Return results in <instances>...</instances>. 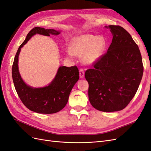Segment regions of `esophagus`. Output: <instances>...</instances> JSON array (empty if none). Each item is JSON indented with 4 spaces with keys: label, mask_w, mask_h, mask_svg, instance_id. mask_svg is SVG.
Wrapping results in <instances>:
<instances>
[{
    "label": "esophagus",
    "mask_w": 151,
    "mask_h": 151,
    "mask_svg": "<svg viewBox=\"0 0 151 151\" xmlns=\"http://www.w3.org/2000/svg\"><path fill=\"white\" fill-rule=\"evenodd\" d=\"M79 72H80V78H83L84 77V70H83V69H80L79 70Z\"/></svg>",
    "instance_id": "esophagus-1"
}]
</instances>
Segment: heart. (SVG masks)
<instances>
[{"label": "heart", "mask_w": 151, "mask_h": 151, "mask_svg": "<svg viewBox=\"0 0 151 151\" xmlns=\"http://www.w3.org/2000/svg\"><path fill=\"white\" fill-rule=\"evenodd\" d=\"M106 48V41L104 37L87 34L74 38L71 42V50H68L67 54L70 58L83 55V62L92 64L102 56Z\"/></svg>", "instance_id": "1"}]
</instances>
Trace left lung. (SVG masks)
I'll return each mask as SVG.
<instances>
[{
	"mask_svg": "<svg viewBox=\"0 0 151 151\" xmlns=\"http://www.w3.org/2000/svg\"><path fill=\"white\" fill-rule=\"evenodd\" d=\"M113 40L107 52L85 71L90 104L99 111L114 112L126 107L137 91L144 66L139 47L130 34L109 25Z\"/></svg>",
	"mask_w": 151,
	"mask_h": 151,
	"instance_id": "left-lung-1",
	"label": "left lung"
}]
</instances>
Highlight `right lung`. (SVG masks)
Instances as JSON below:
<instances>
[{
    "mask_svg": "<svg viewBox=\"0 0 151 151\" xmlns=\"http://www.w3.org/2000/svg\"><path fill=\"white\" fill-rule=\"evenodd\" d=\"M59 31L53 29L35 27L30 31L17 51L12 67V76L15 89L21 101L27 108L37 113L52 114L63 109L66 105L73 86L79 79V71L76 66H60L51 83L42 88H33L22 80L18 70V57L21 48L35 34L58 35Z\"/></svg>",
    "mask_w": 151,
    "mask_h": 151,
    "instance_id": "1",
    "label": "right lung"
}]
</instances>
